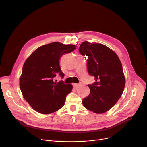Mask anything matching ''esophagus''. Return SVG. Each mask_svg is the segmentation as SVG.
<instances>
[{
	"label": "esophagus",
	"mask_w": 147,
	"mask_h": 147,
	"mask_svg": "<svg viewBox=\"0 0 147 147\" xmlns=\"http://www.w3.org/2000/svg\"><path fill=\"white\" fill-rule=\"evenodd\" d=\"M73 87L74 88H77L79 86V84H78V83H73Z\"/></svg>",
	"instance_id": "esophagus-1"
}]
</instances>
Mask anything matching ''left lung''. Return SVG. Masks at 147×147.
<instances>
[{
  "label": "left lung",
  "instance_id": "1",
  "mask_svg": "<svg viewBox=\"0 0 147 147\" xmlns=\"http://www.w3.org/2000/svg\"><path fill=\"white\" fill-rule=\"evenodd\" d=\"M79 52L87 56L88 73L95 80L88 84L90 94L83 99V105L89 111L104 113L116 104L124 90L125 78L121 61L113 51L101 43L84 42Z\"/></svg>",
  "mask_w": 147,
  "mask_h": 147
}]
</instances>
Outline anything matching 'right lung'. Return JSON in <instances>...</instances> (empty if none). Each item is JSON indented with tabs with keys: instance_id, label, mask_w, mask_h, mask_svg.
I'll return each instance as SVG.
<instances>
[{
	"instance_id": "obj_1",
	"label": "right lung",
	"mask_w": 147,
	"mask_h": 147,
	"mask_svg": "<svg viewBox=\"0 0 147 147\" xmlns=\"http://www.w3.org/2000/svg\"><path fill=\"white\" fill-rule=\"evenodd\" d=\"M75 49L74 45L53 42L38 48L25 61L20 87L26 101L38 113L51 114L64 106L73 86L54 80L57 75L64 76L59 66L61 57Z\"/></svg>"
}]
</instances>
